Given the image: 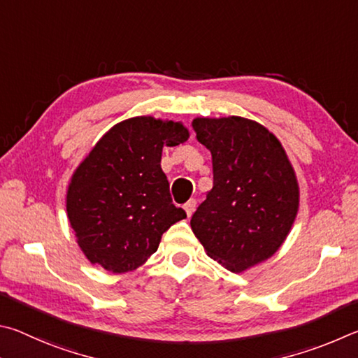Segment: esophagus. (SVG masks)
<instances>
[{
	"label": "esophagus",
	"instance_id": "esophagus-1",
	"mask_svg": "<svg viewBox=\"0 0 358 358\" xmlns=\"http://www.w3.org/2000/svg\"><path fill=\"white\" fill-rule=\"evenodd\" d=\"M195 208H196V201H195V199H189V201H187V203L184 204V209H185L187 217H192L193 212H195Z\"/></svg>",
	"mask_w": 358,
	"mask_h": 358
}]
</instances>
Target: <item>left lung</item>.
Here are the masks:
<instances>
[{"mask_svg": "<svg viewBox=\"0 0 358 358\" xmlns=\"http://www.w3.org/2000/svg\"><path fill=\"white\" fill-rule=\"evenodd\" d=\"M192 125L214 168L192 231L212 259L243 272L277 253L289 234L299 210L296 171L278 138L252 119L195 117Z\"/></svg>", "mask_w": 358, "mask_h": 358, "instance_id": "obj_1", "label": "left lung"}]
</instances>
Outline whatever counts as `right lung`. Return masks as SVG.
Here are the masks:
<instances>
[{
    "instance_id": "obj_1",
    "label": "right lung",
    "mask_w": 358,
    "mask_h": 358,
    "mask_svg": "<svg viewBox=\"0 0 358 358\" xmlns=\"http://www.w3.org/2000/svg\"><path fill=\"white\" fill-rule=\"evenodd\" d=\"M182 122L125 119L106 131L75 169L66 209L91 264L113 273L135 271L159 248L162 234L185 218L162 171L163 146L189 140Z\"/></svg>"
}]
</instances>
